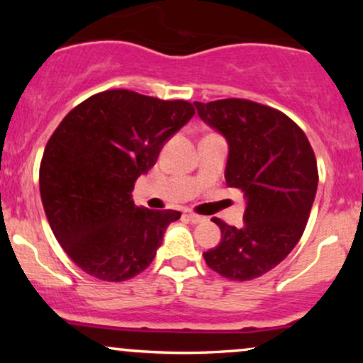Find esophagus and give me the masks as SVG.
Returning a JSON list of instances; mask_svg holds the SVG:
<instances>
[{
    "mask_svg": "<svg viewBox=\"0 0 363 363\" xmlns=\"http://www.w3.org/2000/svg\"><path fill=\"white\" fill-rule=\"evenodd\" d=\"M187 220H189L191 223H199V222H203V220H205V216H201V215H196V213H186L184 215Z\"/></svg>",
    "mask_w": 363,
    "mask_h": 363,
    "instance_id": "34e87169",
    "label": "esophagus"
}]
</instances>
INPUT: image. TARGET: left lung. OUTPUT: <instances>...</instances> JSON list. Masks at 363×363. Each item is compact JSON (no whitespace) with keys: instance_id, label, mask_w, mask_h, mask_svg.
Here are the masks:
<instances>
[{"instance_id":"8db88e82","label":"left lung","mask_w":363,"mask_h":363,"mask_svg":"<svg viewBox=\"0 0 363 363\" xmlns=\"http://www.w3.org/2000/svg\"><path fill=\"white\" fill-rule=\"evenodd\" d=\"M199 118L228 141L225 181L245 194L240 228L213 218L222 230L206 264L232 281L272 272L306 230L318 189V162L306 133L281 111L247 99L194 102Z\"/></svg>"}]
</instances>
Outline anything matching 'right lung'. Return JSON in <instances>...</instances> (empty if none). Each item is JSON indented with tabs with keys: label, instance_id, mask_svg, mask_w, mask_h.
Listing matches in <instances>:
<instances>
[{
	"label": "right lung",
	"instance_id": "1",
	"mask_svg": "<svg viewBox=\"0 0 363 363\" xmlns=\"http://www.w3.org/2000/svg\"><path fill=\"white\" fill-rule=\"evenodd\" d=\"M194 116L187 101L116 89L78 104L45 145L40 199L52 234L78 268L124 281L148 268L176 210L135 206L133 187Z\"/></svg>",
	"mask_w": 363,
	"mask_h": 363
}]
</instances>
